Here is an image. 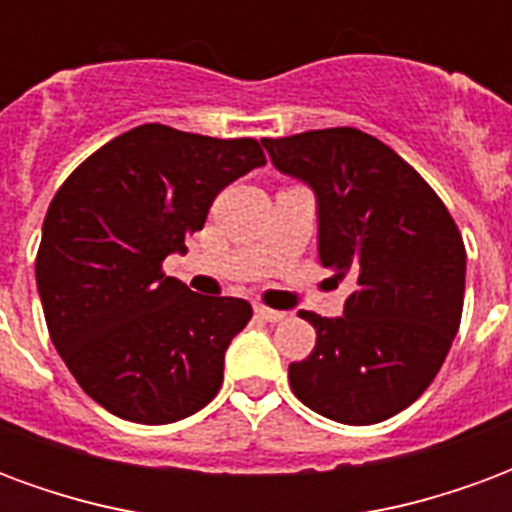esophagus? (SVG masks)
Segmentation results:
<instances>
[{
    "label": "esophagus",
    "mask_w": 512,
    "mask_h": 512,
    "mask_svg": "<svg viewBox=\"0 0 512 512\" xmlns=\"http://www.w3.org/2000/svg\"><path fill=\"white\" fill-rule=\"evenodd\" d=\"M256 317H262L264 322H281L286 317L284 311H275V308L256 306Z\"/></svg>",
    "instance_id": "obj_1"
}]
</instances>
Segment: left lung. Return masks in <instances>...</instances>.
Here are the masks:
<instances>
[{
	"label": "left lung",
	"instance_id": "left-lung-1",
	"mask_svg": "<svg viewBox=\"0 0 512 512\" xmlns=\"http://www.w3.org/2000/svg\"><path fill=\"white\" fill-rule=\"evenodd\" d=\"M262 143L275 168L317 192L322 267L355 281L344 317L300 311L317 344L289 364V386L333 422H383L422 397L452 347L463 237L436 190L372 134L336 126Z\"/></svg>",
	"mask_w": 512,
	"mask_h": 512
}]
</instances>
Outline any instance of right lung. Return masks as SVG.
Segmentation results:
<instances>
[{
    "label": "right lung",
    "mask_w": 512,
    "mask_h": 512,
    "mask_svg": "<svg viewBox=\"0 0 512 512\" xmlns=\"http://www.w3.org/2000/svg\"><path fill=\"white\" fill-rule=\"evenodd\" d=\"M253 137L143 123L93 151L54 192L35 256L43 317L82 391L121 419L179 422L223 386V355L253 317L162 270L204 228L217 192L264 165Z\"/></svg>",
    "instance_id": "obj_1"
}]
</instances>
